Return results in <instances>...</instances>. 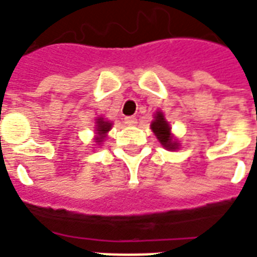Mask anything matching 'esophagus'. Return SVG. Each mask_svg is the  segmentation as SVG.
I'll return each instance as SVG.
<instances>
[{"label":"esophagus","instance_id":"1","mask_svg":"<svg viewBox=\"0 0 257 257\" xmlns=\"http://www.w3.org/2000/svg\"><path fill=\"white\" fill-rule=\"evenodd\" d=\"M124 122L126 125H129V126H133V125L137 124V118L133 116H128L124 118Z\"/></svg>","mask_w":257,"mask_h":257}]
</instances>
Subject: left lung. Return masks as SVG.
I'll use <instances>...</instances> for the list:
<instances>
[{
  "label": "left lung",
  "mask_w": 257,
  "mask_h": 257,
  "mask_svg": "<svg viewBox=\"0 0 257 257\" xmlns=\"http://www.w3.org/2000/svg\"><path fill=\"white\" fill-rule=\"evenodd\" d=\"M155 136L157 137V140L160 141V144L168 151H176L179 148V143L175 139V136L172 135L171 126H169L168 121L165 120L163 112H156L155 114V120L151 124Z\"/></svg>",
  "instance_id": "1"
}]
</instances>
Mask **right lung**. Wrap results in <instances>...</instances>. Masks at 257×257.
I'll use <instances>...</instances> for the list:
<instances>
[{"instance_id": "1", "label": "right lung", "mask_w": 257, "mask_h": 257, "mask_svg": "<svg viewBox=\"0 0 257 257\" xmlns=\"http://www.w3.org/2000/svg\"><path fill=\"white\" fill-rule=\"evenodd\" d=\"M110 129H112V122H110V121L104 120V118H101V117L100 118H97L96 129H94L97 135V137L94 140H96L97 144H102V141H104L105 136H106V133H108Z\"/></svg>"}]
</instances>
